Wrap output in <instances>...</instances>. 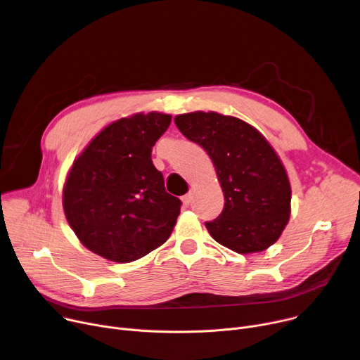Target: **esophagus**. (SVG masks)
<instances>
[{
	"label": "esophagus",
	"instance_id": "obj_1",
	"mask_svg": "<svg viewBox=\"0 0 360 360\" xmlns=\"http://www.w3.org/2000/svg\"><path fill=\"white\" fill-rule=\"evenodd\" d=\"M192 198H193V196H192V193L189 192V193H186V195L182 196V202H184L185 205H189V203L192 202Z\"/></svg>",
	"mask_w": 360,
	"mask_h": 360
}]
</instances>
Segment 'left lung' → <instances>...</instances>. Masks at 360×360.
I'll list each match as a JSON object with an SVG mask.
<instances>
[{"mask_svg": "<svg viewBox=\"0 0 360 360\" xmlns=\"http://www.w3.org/2000/svg\"><path fill=\"white\" fill-rule=\"evenodd\" d=\"M175 124L207 150L224 191L221 215L205 222L211 236L242 255L274 245L289 221L290 185L268 141L246 122L217 112L178 115Z\"/></svg>", "mask_w": 360, "mask_h": 360, "instance_id": "left-lung-1", "label": "left lung"}]
</instances>
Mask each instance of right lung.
Segmentation results:
<instances>
[{
    "label": "right lung",
    "instance_id": "add662e5",
    "mask_svg": "<svg viewBox=\"0 0 360 360\" xmlns=\"http://www.w3.org/2000/svg\"><path fill=\"white\" fill-rule=\"evenodd\" d=\"M171 115L149 112L102 129L74 162L64 188L67 221L84 246L132 262L172 233L182 202L169 195L150 160Z\"/></svg>",
    "mask_w": 360,
    "mask_h": 360
}]
</instances>
